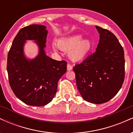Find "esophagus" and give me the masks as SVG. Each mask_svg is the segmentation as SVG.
<instances>
[{"mask_svg":"<svg viewBox=\"0 0 133 133\" xmlns=\"http://www.w3.org/2000/svg\"><path fill=\"white\" fill-rule=\"evenodd\" d=\"M67 70H68V71L72 70V66L71 64H68L67 65Z\"/></svg>","mask_w":133,"mask_h":133,"instance_id":"obj_1","label":"esophagus"}]
</instances>
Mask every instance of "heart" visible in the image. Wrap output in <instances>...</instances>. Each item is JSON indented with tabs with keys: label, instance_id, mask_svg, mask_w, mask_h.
I'll return each instance as SVG.
<instances>
[{
	"label": "heart",
	"instance_id": "1",
	"mask_svg": "<svg viewBox=\"0 0 133 133\" xmlns=\"http://www.w3.org/2000/svg\"><path fill=\"white\" fill-rule=\"evenodd\" d=\"M59 49L68 52V57L72 61L80 62L88 57L92 49V43L89 39H82L81 35H74L61 38L57 41ZM52 48L57 51V48L53 44Z\"/></svg>",
	"mask_w": 133,
	"mask_h": 133
}]
</instances>
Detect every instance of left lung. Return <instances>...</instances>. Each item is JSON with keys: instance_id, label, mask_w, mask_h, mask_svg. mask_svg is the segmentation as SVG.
<instances>
[{"instance_id": "left-lung-1", "label": "left lung", "mask_w": 133, "mask_h": 133, "mask_svg": "<svg viewBox=\"0 0 133 133\" xmlns=\"http://www.w3.org/2000/svg\"><path fill=\"white\" fill-rule=\"evenodd\" d=\"M96 52L73 68L77 89L84 100L106 103L119 92L124 79V50L115 36L99 26Z\"/></svg>"}]
</instances>
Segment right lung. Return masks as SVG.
I'll return each instance as SVG.
<instances>
[{"label": "right lung", "instance_id": "right-lung-1", "mask_svg": "<svg viewBox=\"0 0 133 133\" xmlns=\"http://www.w3.org/2000/svg\"><path fill=\"white\" fill-rule=\"evenodd\" d=\"M47 30L34 24L21 29L14 39L7 56V70L10 88L17 97L29 106H43L52 100L59 79L67 71L65 61L54 60L45 54ZM34 40L39 47L35 58L24 54L26 40Z\"/></svg>", "mask_w": 133, "mask_h": 133}]
</instances>
